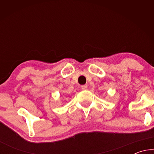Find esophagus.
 Here are the masks:
<instances>
[{"label": "esophagus", "instance_id": "esophagus-1", "mask_svg": "<svg viewBox=\"0 0 154 154\" xmlns=\"http://www.w3.org/2000/svg\"><path fill=\"white\" fill-rule=\"evenodd\" d=\"M82 89L83 90H85L88 89V85H82Z\"/></svg>", "mask_w": 154, "mask_h": 154}]
</instances>
